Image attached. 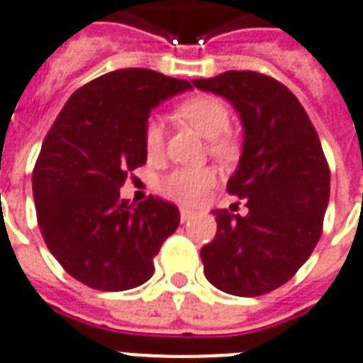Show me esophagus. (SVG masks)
Masks as SVG:
<instances>
[{
  "label": "esophagus",
  "mask_w": 363,
  "mask_h": 363,
  "mask_svg": "<svg viewBox=\"0 0 363 363\" xmlns=\"http://www.w3.org/2000/svg\"><path fill=\"white\" fill-rule=\"evenodd\" d=\"M193 216H195V213H193V211H189V208H182V211H179V218H182V222L191 220Z\"/></svg>",
  "instance_id": "34e87169"
}]
</instances>
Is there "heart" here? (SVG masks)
I'll return each instance as SVG.
<instances>
[{
    "instance_id": "heart-1",
    "label": "heart",
    "mask_w": 363,
    "mask_h": 363,
    "mask_svg": "<svg viewBox=\"0 0 363 363\" xmlns=\"http://www.w3.org/2000/svg\"><path fill=\"white\" fill-rule=\"evenodd\" d=\"M178 116L185 123L195 127L208 139V149L222 160L234 158L238 152V141L228 133L230 110L226 104L214 96L187 98L178 106ZM145 150L150 158L162 155L164 129L160 118H149L143 131ZM216 182V174L211 168H178L162 179V191L174 201L195 205L199 203Z\"/></svg>"
}]
</instances>
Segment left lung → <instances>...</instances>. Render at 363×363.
I'll return each mask as SVG.
<instances>
[{
	"mask_svg": "<svg viewBox=\"0 0 363 363\" xmlns=\"http://www.w3.org/2000/svg\"><path fill=\"white\" fill-rule=\"evenodd\" d=\"M226 98L243 127L242 156L226 189L247 214L214 211L216 236L201 250L205 277L218 290L253 298L292 279L321 238L330 174L321 141L300 100L255 71L193 79Z\"/></svg>",
	"mask_w": 363,
	"mask_h": 363,
	"instance_id": "8db88e82",
	"label": "left lung"
}]
</instances>
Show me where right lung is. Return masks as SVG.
Listing matches in <instances>:
<instances>
[{
    "instance_id": "add662e5",
    "label": "right lung",
    "mask_w": 363,
    "mask_h": 363,
    "mask_svg": "<svg viewBox=\"0 0 363 363\" xmlns=\"http://www.w3.org/2000/svg\"><path fill=\"white\" fill-rule=\"evenodd\" d=\"M191 89L150 69H120L73 92L42 143L33 172L36 216L48 250L73 279L121 292L152 277V259L179 224L172 203L120 197L127 172L147 162L150 110Z\"/></svg>"
}]
</instances>
